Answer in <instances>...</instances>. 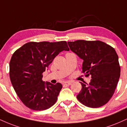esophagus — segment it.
<instances>
[{"mask_svg": "<svg viewBox=\"0 0 127 127\" xmlns=\"http://www.w3.org/2000/svg\"><path fill=\"white\" fill-rule=\"evenodd\" d=\"M71 85V82H65L63 83L64 86H70V85Z\"/></svg>", "mask_w": 127, "mask_h": 127, "instance_id": "esophagus-1", "label": "esophagus"}]
</instances>
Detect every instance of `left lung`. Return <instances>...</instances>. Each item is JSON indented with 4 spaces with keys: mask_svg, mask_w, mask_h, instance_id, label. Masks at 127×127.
Segmentation results:
<instances>
[{
    "mask_svg": "<svg viewBox=\"0 0 127 127\" xmlns=\"http://www.w3.org/2000/svg\"><path fill=\"white\" fill-rule=\"evenodd\" d=\"M70 49L83 60L82 70L91 76L89 83L80 82L82 90L77 96L82 104L99 108L109 102L120 77L118 56L111 45L96 41L77 40L68 42Z\"/></svg>",
    "mask_w": 127,
    "mask_h": 127,
    "instance_id": "8db88e82",
    "label": "left lung"
}]
</instances>
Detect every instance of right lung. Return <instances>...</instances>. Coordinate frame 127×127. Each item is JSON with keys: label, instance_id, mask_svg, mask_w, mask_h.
Returning a JSON list of instances; mask_svg holds the SVG:
<instances>
[{"label": "right lung", "instance_id": "1", "mask_svg": "<svg viewBox=\"0 0 127 127\" xmlns=\"http://www.w3.org/2000/svg\"><path fill=\"white\" fill-rule=\"evenodd\" d=\"M63 50L68 51L65 41L29 42L15 51L9 63V76L15 91L27 107L43 111L56 103L62 85L42 80V73Z\"/></svg>", "mask_w": 127, "mask_h": 127}]
</instances>
